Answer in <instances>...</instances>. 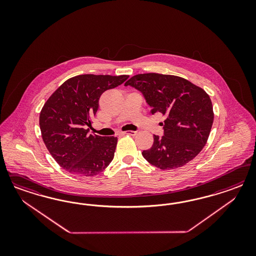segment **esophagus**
Instances as JSON below:
<instances>
[{
    "mask_svg": "<svg viewBox=\"0 0 256 256\" xmlns=\"http://www.w3.org/2000/svg\"><path fill=\"white\" fill-rule=\"evenodd\" d=\"M124 134H126V135H130V136H135V135H136V134H137V132H132V130H130V132H124Z\"/></svg>",
    "mask_w": 256,
    "mask_h": 256,
    "instance_id": "esophagus-1",
    "label": "esophagus"
}]
</instances>
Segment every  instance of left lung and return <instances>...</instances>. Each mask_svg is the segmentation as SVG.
Wrapping results in <instances>:
<instances>
[{
  "instance_id": "left-lung-1",
  "label": "left lung",
  "mask_w": 256,
  "mask_h": 256,
  "mask_svg": "<svg viewBox=\"0 0 256 256\" xmlns=\"http://www.w3.org/2000/svg\"><path fill=\"white\" fill-rule=\"evenodd\" d=\"M124 86L142 94L152 114L166 116L163 136L154 135L153 146L142 153L148 162L170 170L201 152L214 120L212 102L204 90L183 78L158 73L135 75Z\"/></svg>"
}]
</instances>
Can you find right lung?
<instances>
[{"label": "right lung", "instance_id": "right-lung-1", "mask_svg": "<svg viewBox=\"0 0 256 256\" xmlns=\"http://www.w3.org/2000/svg\"><path fill=\"white\" fill-rule=\"evenodd\" d=\"M128 75L84 74L70 78L44 104L39 126L46 148L64 170L94 176L114 156L116 137L88 135L98 100L106 90L122 84Z\"/></svg>", "mask_w": 256, "mask_h": 256}]
</instances>
